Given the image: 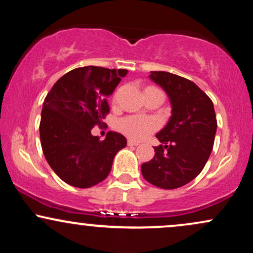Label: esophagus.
<instances>
[{"instance_id": "esophagus-1", "label": "esophagus", "mask_w": 253, "mask_h": 253, "mask_svg": "<svg viewBox=\"0 0 253 253\" xmlns=\"http://www.w3.org/2000/svg\"><path fill=\"white\" fill-rule=\"evenodd\" d=\"M127 145H128V146H138L139 143H138V141L130 140V139H128V141H127Z\"/></svg>"}]
</instances>
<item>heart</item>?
Returning <instances> with one entry per match:
<instances>
[{
    "instance_id": "b5f03b06",
    "label": "heart",
    "mask_w": 253,
    "mask_h": 253,
    "mask_svg": "<svg viewBox=\"0 0 253 253\" xmlns=\"http://www.w3.org/2000/svg\"><path fill=\"white\" fill-rule=\"evenodd\" d=\"M157 128L156 120L151 118L128 117L119 123V129L133 140H141Z\"/></svg>"
}]
</instances>
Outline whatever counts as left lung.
Segmentation results:
<instances>
[{
	"mask_svg": "<svg viewBox=\"0 0 253 253\" xmlns=\"http://www.w3.org/2000/svg\"><path fill=\"white\" fill-rule=\"evenodd\" d=\"M150 80L167 92L171 117L156 136L162 145L155 157L141 165V173L151 184L176 189L201 172L216 133L213 102L195 83L165 71H151Z\"/></svg>",
	"mask_w": 253,
	"mask_h": 253,
	"instance_id": "left-lung-1",
	"label": "left lung"
}]
</instances>
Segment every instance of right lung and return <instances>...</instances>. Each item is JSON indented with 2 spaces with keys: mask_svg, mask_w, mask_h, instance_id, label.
<instances>
[{
  "mask_svg": "<svg viewBox=\"0 0 253 253\" xmlns=\"http://www.w3.org/2000/svg\"><path fill=\"white\" fill-rule=\"evenodd\" d=\"M127 72L100 66L74 69L54 83L43 101L39 127L43 156L72 187L90 188L106 179L115 155L127 145L126 138L113 130L102 141L91 134L108 114L107 97Z\"/></svg>",
  "mask_w": 253,
  "mask_h": 253,
  "instance_id": "1",
  "label": "right lung"
}]
</instances>
